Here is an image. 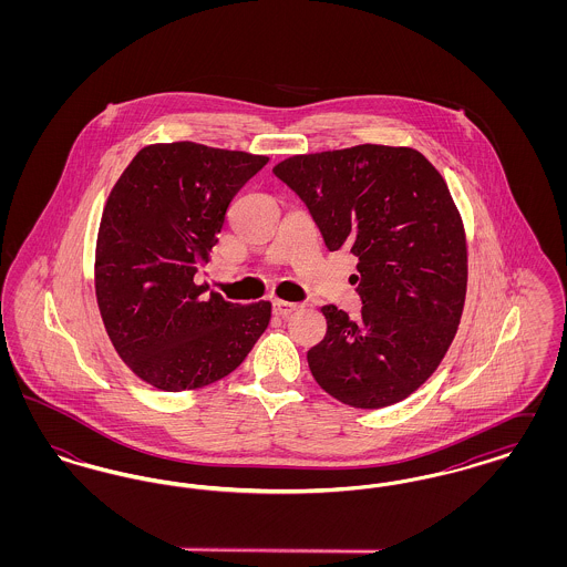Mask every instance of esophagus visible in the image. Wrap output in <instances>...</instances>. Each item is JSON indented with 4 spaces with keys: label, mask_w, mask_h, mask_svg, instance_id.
Masks as SVG:
<instances>
[{
    "label": "esophagus",
    "mask_w": 567,
    "mask_h": 567,
    "mask_svg": "<svg viewBox=\"0 0 567 567\" xmlns=\"http://www.w3.org/2000/svg\"><path fill=\"white\" fill-rule=\"evenodd\" d=\"M297 308H299V303H293V301L274 299V315H278V317H289L291 312H296Z\"/></svg>",
    "instance_id": "obj_1"
}]
</instances>
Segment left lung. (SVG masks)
<instances>
[{"instance_id": "8db88e82", "label": "left lung", "mask_w": 567, "mask_h": 567, "mask_svg": "<svg viewBox=\"0 0 567 567\" xmlns=\"http://www.w3.org/2000/svg\"><path fill=\"white\" fill-rule=\"evenodd\" d=\"M274 174L303 199L329 250L359 257L361 319L324 306L312 377L352 408L402 402L435 372L463 315L467 243L446 181L419 151L384 144L293 155Z\"/></svg>"}]
</instances>
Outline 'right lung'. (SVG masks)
<instances>
[{
	"mask_svg": "<svg viewBox=\"0 0 567 567\" xmlns=\"http://www.w3.org/2000/svg\"><path fill=\"white\" fill-rule=\"evenodd\" d=\"M266 155L197 142L144 146L110 190L95 244V297L110 342L144 382L197 391L231 374L268 329L270 301L231 303L193 280L229 202Z\"/></svg>",
	"mask_w": 567,
	"mask_h": 567,
	"instance_id": "1",
	"label": "right lung"
}]
</instances>
